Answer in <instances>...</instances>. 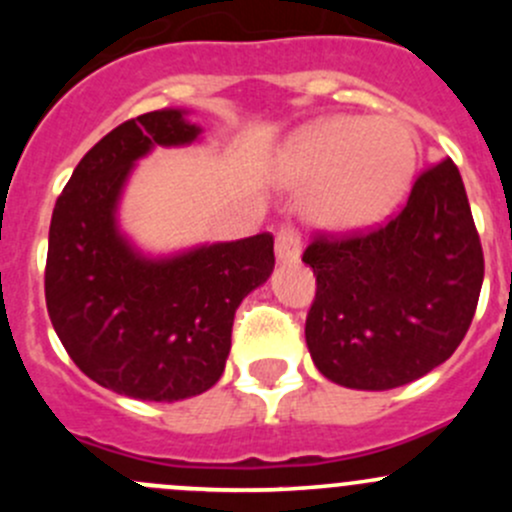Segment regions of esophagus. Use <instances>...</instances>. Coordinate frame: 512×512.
Here are the masks:
<instances>
[{
  "label": "esophagus",
  "mask_w": 512,
  "mask_h": 512,
  "mask_svg": "<svg viewBox=\"0 0 512 512\" xmlns=\"http://www.w3.org/2000/svg\"><path fill=\"white\" fill-rule=\"evenodd\" d=\"M275 255L277 262L287 265V262H297L302 255V242H299V232L294 227H282L275 237Z\"/></svg>",
  "instance_id": "34e87169"
}]
</instances>
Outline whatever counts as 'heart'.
<instances>
[{
    "instance_id": "obj_1",
    "label": "heart",
    "mask_w": 512,
    "mask_h": 512,
    "mask_svg": "<svg viewBox=\"0 0 512 512\" xmlns=\"http://www.w3.org/2000/svg\"><path fill=\"white\" fill-rule=\"evenodd\" d=\"M418 143L396 118L332 116L289 143L285 178L304 195V215L332 232L376 225L396 208L414 178Z\"/></svg>"
}]
</instances>
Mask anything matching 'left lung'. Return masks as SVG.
Segmentation results:
<instances>
[{
	"label": "left lung",
	"instance_id": "left-lung-1",
	"mask_svg": "<svg viewBox=\"0 0 512 512\" xmlns=\"http://www.w3.org/2000/svg\"><path fill=\"white\" fill-rule=\"evenodd\" d=\"M309 354L329 381L386 391L421 379L466 337L483 285V250L451 158L423 170L404 210L369 235L317 237Z\"/></svg>",
	"mask_w": 512,
	"mask_h": 512
}]
</instances>
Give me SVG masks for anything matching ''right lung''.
<instances>
[{
    "instance_id": "1",
    "label": "right lung",
    "mask_w": 512,
    "mask_h": 512,
    "mask_svg": "<svg viewBox=\"0 0 512 512\" xmlns=\"http://www.w3.org/2000/svg\"><path fill=\"white\" fill-rule=\"evenodd\" d=\"M183 108L121 123L81 158L56 200L46 309L89 379L141 401H183L218 384L242 299L275 270L270 232L151 257L118 225L128 178L153 148L190 146Z\"/></svg>"
}]
</instances>
